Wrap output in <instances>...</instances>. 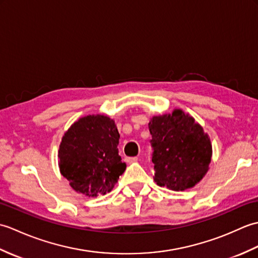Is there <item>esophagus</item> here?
I'll list each match as a JSON object with an SVG mask.
<instances>
[{
	"mask_svg": "<svg viewBox=\"0 0 258 258\" xmlns=\"http://www.w3.org/2000/svg\"><path fill=\"white\" fill-rule=\"evenodd\" d=\"M138 160H139V158L138 157H126L125 158V161L126 162H127V163H135V162H138Z\"/></svg>",
	"mask_w": 258,
	"mask_h": 258,
	"instance_id": "esophagus-1",
	"label": "esophagus"
}]
</instances>
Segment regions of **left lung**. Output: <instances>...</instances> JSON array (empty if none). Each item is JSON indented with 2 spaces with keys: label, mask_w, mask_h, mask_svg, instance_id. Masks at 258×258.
Wrapping results in <instances>:
<instances>
[{
  "label": "left lung",
  "mask_w": 258,
  "mask_h": 258,
  "mask_svg": "<svg viewBox=\"0 0 258 258\" xmlns=\"http://www.w3.org/2000/svg\"><path fill=\"white\" fill-rule=\"evenodd\" d=\"M154 149V180L161 187L182 191L205 176L212 160V143L193 116L183 109L153 116L149 123Z\"/></svg>",
  "instance_id": "obj_1"
}]
</instances>
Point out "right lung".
Returning a JSON list of instances; mask_svg holds the SVG:
<instances>
[{
	"mask_svg": "<svg viewBox=\"0 0 258 258\" xmlns=\"http://www.w3.org/2000/svg\"><path fill=\"white\" fill-rule=\"evenodd\" d=\"M118 140L116 124L107 115H87L70 126L59 144L58 167L76 193L96 197L113 189L126 168Z\"/></svg>",
	"mask_w": 258,
	"mask_h": 258,
	"instance_id": "1",
	"label": "right lung"
}]
</instances>
